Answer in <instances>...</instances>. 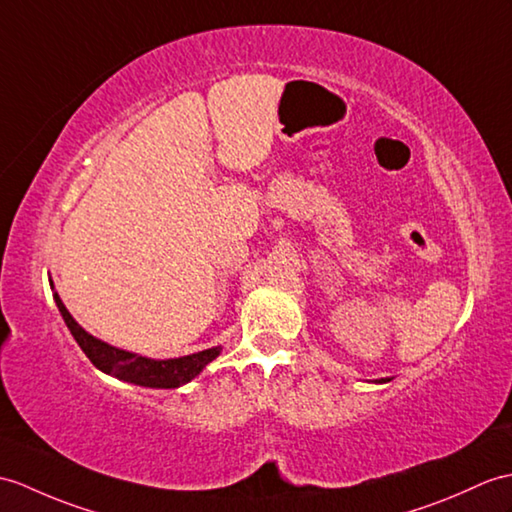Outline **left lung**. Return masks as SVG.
<instances>
[{"label": "left lung", "mask_w": 512, "mask_h": 512, "mask_svg": "<svg viewBox=\"0 0 512 512\" xmlns=\"http://www.w3.org/2000/svg\"><path fill=\"white\" fill-rule=\"evenodd\" d=\"M379 382H388V379H379Z\"/></svg>", "instance_id": "1"}]
</instances>
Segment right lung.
Wrapping results in <instances>:
<instances>
[{"mask_svg":"<svg viewBox=\"0 0 512 512\" xmlns=\"http://www.w3.org/2000/svg\"><path fill=\"white\" fill-rule=\"evenodd\" d=\"M54 301H56L58 312H61L65 320L67 329L71 331V336H74V340L78 342V347L85 351L91 364L95 368H100V371L106 375L122 379V382H130L146 388H178L187 382H192L202 368H205L211 360H216L222 351L220 347H211V349L198 351L192 355H183V358H172V360L144 358V355L111 347V344L91 336L89 331L82 329L74 320V316L67 312L61 296L56 292H54Z\"/></svg>","mask_w":512,"mask_h":512,"instance_id":"add662e5","label":"right lung"}]
</instances>
